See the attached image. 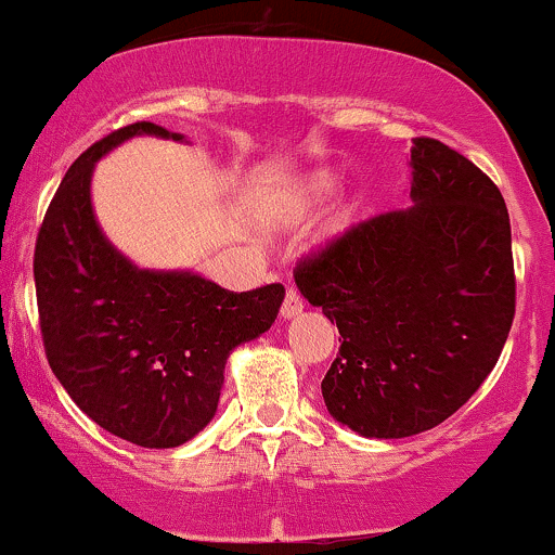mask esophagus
<instances>
[{
	"mask_svg": "<svg viewBox=\"0 0 555 555\" xmlns=\"http://www.w3.org/2000/svg\"><path fill=\"white\" fill-rule=\"evenodd\" d=\"M305 310V299L299 297V292L295 286H286V295H284V302H282V318H295L299 312Z\"/></svg>",
	"mask_w": 555,
	"mask_h": 555,
	"instance_id": "34e87169",
	"label": "esophagus"
}]
</instances>
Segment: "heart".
<instances>
[{
  "mask_svg": "<svg viewBox=\"0 0 555 555\" xmlns=\"http://www.w3.org/2000/svg\"><path fill=\"white\" fill-rule=\"evenodd\" d=\"M333 183H336V178L328 176V172H318V176L305 180L299 193H302V198H307V202H312V198H320L325 191H331Z\"/></svg>",
  "mask_w": 555,
  "mask_h": 555,
  "instance_id": "obj_1",
  "label": "heart"
}]
</instances>
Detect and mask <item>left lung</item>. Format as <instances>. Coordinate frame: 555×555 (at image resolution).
I'll use <instances>...</instances> for the list:
<instances>
[{"instance_id":"1","label":"left lung","mask_w":555,"mask_h":555,"mask_svg":"<svg viewBox=\"0 0 555 555\" xmlns=\"http://www.w3.org/2000/svg\"><path fill=\"white\" fill-rule=\"evenodd\" d=\"M416 206L377 214L297 260L295 282L336 320L320 390L336 422L400 439L450 418L496 366L517 279L502 191L439 139L411 150Z\"/></svg>"}]
</instances>
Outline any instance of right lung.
<instances>
[{
	"instance_id": "obj_1",
	"label": "right lung",
	"mask_w": 555,
	"mask_h": 555,
	"mask_svg": "<svg viewBox=\"0 0 555 555\" xmlns=\"http://www.w3.org/2000/svg\"><path fill=\"white\" fill-rule=\"evenodd\" d=\"M133 133L180 139L137 121L85 150L46 209L33 276L46 359L69 398L105 431L165 450L211 422L227 357L271 328L284 286L230 292L196 273L142 271L113 248L90 178L95 159Z\"/></svg>"
}]
</instances>
